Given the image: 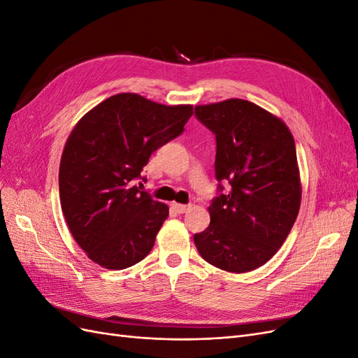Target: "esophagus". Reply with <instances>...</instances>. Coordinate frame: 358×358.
<instances>
[{"label": "esophagus", "mask_w": 358, "mask_h": 358, "mask_svg": "<svg viewBox=\"0 0 358 358\" xmlns=\"http://www.w3.org/2000/svg\"><path fill=\"white\" fill-rule=\"evenodd\" d=\"M171 208L175 209L178 213H183V212H187L189 209V206L180 204V203H171Z\"/></svg>", "instance_id": "esophagus-1"}]
</instances>
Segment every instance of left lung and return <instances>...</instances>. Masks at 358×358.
<instances>
[{"instance_id":"obj_1","label":"left lung","mask_w":358,"mask_h":358,"mask_svg":"<svg viewBox=\"0 0 358 358\" xmlns=\"http://www.w3.org/2000/svg\"><path fill=\"white\" fill-rule=\"evenodd\" d=\"M196 116L216 137L220 196L209 206V227L194 234V243L209 264L251 272L278 252L299 215L294 138L284 121L241 99L196 106ZM221 181L231 183L229 193L220 194Z\"/></svg>"}]
</instances>
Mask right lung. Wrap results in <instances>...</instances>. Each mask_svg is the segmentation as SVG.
Instances as JSON below:
<instances>
[{"mask_svg":"<svg viewBox=\"0 0 358 358\" xmlns=\"http://www.w3.org/2000/svg\"><path fill=\"white\" fill-rule=\"evenodd\" d=\"M191 104L164 106L122 92L76 124L59 166V200L70 233L94 263L137 264L154 248L169 206L134 185L149 157L183 133Z\"/></svg>","mask_w":358,"mask_h":358,"instance_id":"1","label":"right lung"}]
</instances>
